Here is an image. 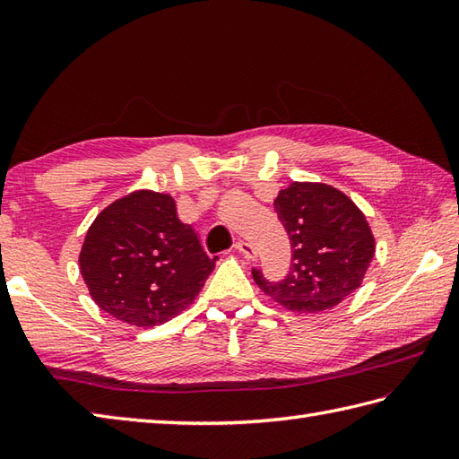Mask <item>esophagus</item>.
Wrapping results in <instances>:
<instances>
[{"mask_svg": "<svg viewBox=\"0 0 459 459\" xmlns=\"http://www.w3.org/2000/svg\"><path fill=\"white\" fill-rule=\"evenodd\" d=\"M235 248L240 252L242 256L248 258V260H252V258H255V255H256L255 248H252V245H250V242H247V240H238L237 245H235Z\"/></svg>", "mask_w": 459, "mask_h": 459, "instance_id": "obj_1", "label": "esophagus"}]
</instances>
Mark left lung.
Returning a JSON list of instances; mask_svg holds the SVG:
<instances>
[{
  "instance_id": "8db88e82",
  "label": "left lung",
  "mask_w": 459,
  "mask_h": 459,
  "mask_svg": "<svg viewBox=\"0 0 459 459\" xmlns=\"http://www.w3.org/2000/svg\"><path fill=\"white\" fill-rule=\"evenodd\" d=\"M291 245L284 280L268 281L252 270L260 290L291 311L335 307L360 286L375 256L365 214L345 193L325 183L294 181L274 199Z\"/></svg>"
}]
</instances>
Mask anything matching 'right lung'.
Here are the masks:
<instances>
[{"instance_id": "right-lung-1", "label": "right lung", "mask_w": 459, "mask_h": 459, "mask_svg": "<svg viewBox=\"0 0 459 459\" xmlns=\"http://www.w3.org/2000/svg\"><path fill=\"white\" fill-rule=\"evenodd\" d=\"M214 260L179 221L171 195L142 189L94 219L79 264L100 309L124 324L153 327L193 304Z\"/></svg>"}]
</instances>
